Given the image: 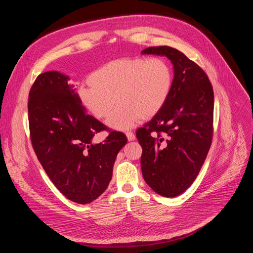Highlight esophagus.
<instances>
[{
  "mask_svg": "<svg viewBox=\"0 0 253 253\" xmlns=\"http://www.w3.org/2000/svg\"><path fill=\"white\" fill-rule=\"evenodd\" d=\"M126 136H127V139H128V140H134L136 139L135 134H134L133 132H131V131L126 132Z\"/></svg>",
  "mask_w": 253,
  "mask_h": 253,
  "instance_id": "1",
  "label": "esophagus"
}]
</instances>
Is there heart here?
Returning a JSON list of instances; mask_svg holds the SVG:
<instances>
[{"instance_id":"obj_1","label":"heart","mask_w":253,"mask_h":253,"mask_svg":"<svg viewBox=\"0 0 253 253\" xmlns=\"http://www.w3.org/2000/svg\"><path fill=\"white\" fill-rule=\"evenodd\" d=\"M172 73L161 57L124 58L110 62L90 76V82L81 85L79 96L85 108L98 118L111 113L114 97L119 105L107 123L117 130L132 128L141 118L159 113L168 100Z\"/></svg>"}]
</instances>
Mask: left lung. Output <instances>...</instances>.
Segmentation results:
<instances>
[{
	"mask_svg": "<svg viewBox=\"0 0 253 253\" xmlns=\"http://www.w3.org/2000/svg\"><path fill=\"white\" fill-rule=\"evenodd\" d=\"M141 54L166 56L173 65L168 100L137 130L145 182L159 195L178 196L193 183L212 140L213 90L206 73L182 52L152 46Z\"/></svg>",
	"mask_w": 253,
	"mask_h": 253,
	"instance_id": "obj_1",
	"label": "left lung"
}]
</instances>
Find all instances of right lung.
<instances>
[{
  "mask_svg": "<svg viewBox=\"0 0 253 253\" xmlns=\"http://www.w3.org/2000/svg\"><path fill=\"white\" fill-rule=\"evenodd\" d=\"M69 80L56 71L37 78L29 93L30 136L40 163L57 189L84 205L107 189L117 153L127 138L110 131L102 142H93L97 133L109 128L85 113Z\"/></svg>",
  "mask_w": 253,
  "mask_h": 253,
  "instance_id": "right-lung-1",
  "label": "right lung"
}]
</instances>
